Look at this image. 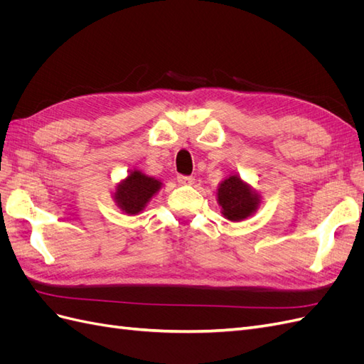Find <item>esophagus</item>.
<instances>
[{"label": "esophagus", "instance_id": "esophagus-1", "mask_svg": "<svg viewBox=\"0 0 364 364\" xmlns=\"http://www.w3.org/2000/svg\"><path fill=\"white\" fill-rule=\"evenodd\" d=\"M178 182H179L181 185H191V183H194V178H193V176L179 174V176H178Z\"/></svg>", "mask_w": 364, "mask_h": 364}]
</instances>
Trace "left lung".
Segmentation results:
<instances>
[{"instance_id": "1", "label": "left lung", "mask_w": 364, "mask_h": 364, "mask_svg": "<svg viewBox=\"0 0 364 364\" xmlns=\"http://www.w3.org/2000/svg\"><path fill=\"white\" fill-rule=\"evenodd\" d=\"M218 205L222 206V214L230 222H241L257 211L259 196L247 183L241 181L237 174L229 176L218 186Z\"/></svg>"}]
</instances>
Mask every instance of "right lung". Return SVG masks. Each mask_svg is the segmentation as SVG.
I'll use <instances>...</instances> for the list:
<instances>
[{
  "mask_svg": "<svg viewBox=\"0 0 364 364\" xmlns=\"http://www.w3.org/2000/svg\"><path fill=\"white\" fill-rule=\"evenodd\" d=\"M161 185L162 183L158 179L134 170L117 186L114 196L115 202L123 213L129 215H136L144 209L151 197L159 191Z\"/></svg>",
  "mask_w": 364,
  "mask_h": 364,
  "instance_id": "add662e5",
  "label": "right lung"
}]
</instances>
